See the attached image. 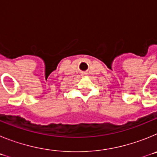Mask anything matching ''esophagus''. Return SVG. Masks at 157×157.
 Returning <instances> with one entry per match:
<instances>
[{
	"mask_svg": "<svg viewBox=\"0 0 157 157\" xmlns=\"http://www.w3.org/2000/svg\"><path fill=\"white\" fill-rule=\"evenodd\" d=\"M87 75V73H86V72H84V73H82V76H86Z\"/></svg>",
	"mask_w": 157,
	"mask_h": 157,
	"instance_id": "obj_1",
	"label": "esophagus"
}]
</instances>
